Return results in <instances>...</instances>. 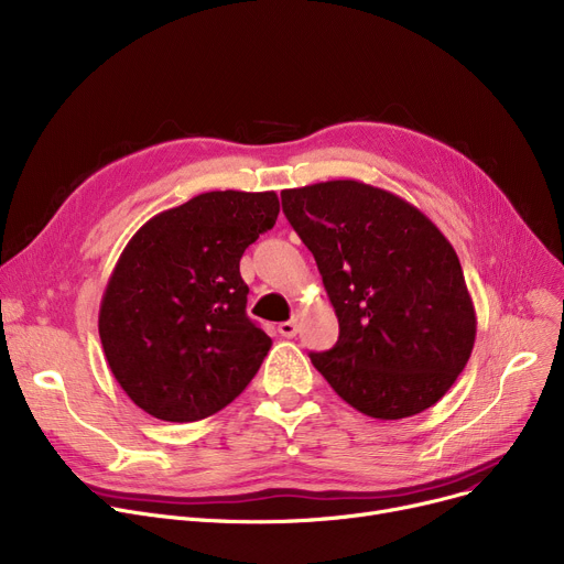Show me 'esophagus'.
<instances>
[{
    "label": "esophagus",
    "mask_w": 564,
    "mask_h": 564,
    "mask_svg": "<svg viewBox=\"0 0 564 564\" xmlns=\"http://www.w3.org/2000/svg\"><path fill=\"white\" fill-rule=\"evenodd\" d=\"M297 332H300L297 315H294V317L288 319V322H281V324H279V334H281L283 338H294V336H297Z\"/></svg>",
    "instance_id": "esophagus-1"
}]
</instances>
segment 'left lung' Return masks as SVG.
I'll use <instances>...</instances> for the list:
<instances>
[{
	"mask_svg": "<svg viewBox=\"0 0 564 564\" xmlns=\"http://www.w3.org/2000/svg\"><path fill=\"white\" fill-rule=\"evenodd\" d=\"M313 253L338 343L313 366L357 411L398 421L451 391L476 343V308L453 245L404 198L359 181L283 189Z\"/></svg>",
	"mask_w": 564,
	"mask_h": 564,
	"instance_id": "1",
	"label": "left lung"
}]
</instances>
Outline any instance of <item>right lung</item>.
I'll return each mask as SVG.
<instances>
[{"mask_svg":"<svg viewBox=\"0 0 564 564\" xmlns=\"http://www.w3.org/2000/svg\"><path fill=\"white\" fill-rule=\"evenodd\" d=\"M279 217L274 192H207L145 221L118 258L98 332L128 398L194 423L240 395L272 338L247 315L240 258Z\"/></svg>","mask_w":564,"mask_h":564,"instance_id":"right-lung-1","label":"right lung"}]
</instances>
